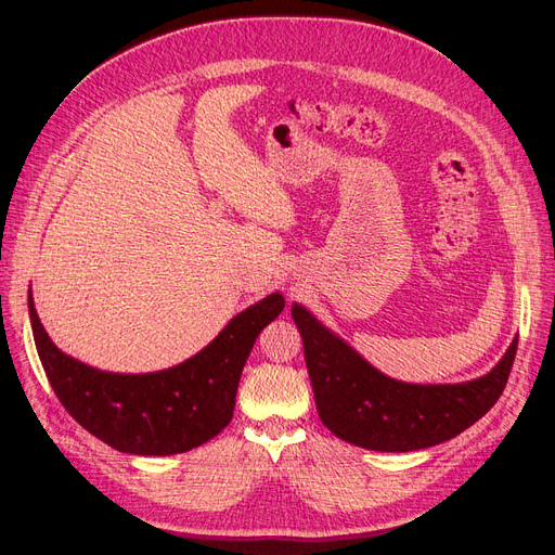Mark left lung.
<instances>
[{
  "instance_id": "obj_1",
  "label": "left lung",
  "mask_w": 555,
  "mask_h": 555,
  "mask_svg": "<svg viewBox=\"0 0 555 555\" xmlns=\"http://www.w3.org/2000/svg\"><path fill=\"white\" fill-rule=\"evenodd\" d=\"M292 317L304 338L319 418L340 440L373 451H416L456 438L489 412L512 373L518 340L489 375L463 384H405L382 375L300 306Z\"/></svg>"
}]
</instances>
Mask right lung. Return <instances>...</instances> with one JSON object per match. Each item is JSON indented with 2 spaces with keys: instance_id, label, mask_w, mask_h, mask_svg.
<instances>
[{
  "instance_id": "1",
  "label": "right lung",
  "mask_w": 555,
  "mask_h": 555,
  "mask_svg": "<svg viewBox=\"0 0 555 555\" xmlns=\"http://www.w3.org/2000/svg\"><path fill=\"white\" fill-rule=\"evenodd\" d=\"M282 308L284 298L271 294L233 317L206 349L184 363L150 375H115L62 354L43 331L29 294L39 359L64 410L94 438L139 456L190 451L227 428L243 365L261 328Z\"/></svg>"
}]
</instances>
